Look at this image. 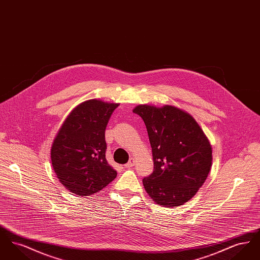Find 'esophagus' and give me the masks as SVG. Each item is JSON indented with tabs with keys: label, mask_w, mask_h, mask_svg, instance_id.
I'll return each mask as SVG.
<instances>
[{
	"label": "esophagus",
	"mask_w": 260,
	"mask_h": 260,
	"mask_svg": "<svg viewBox=\"0 0 260 260\" xmlns=\"http://www.w3.org/2000/svg\"><path fill=\"white\" fill-rule=\"evenodd\" d=\"M135 166V159H131L129 161H127L125 165H124V168H126V169H129V168H133Z\"/></svg>",
	"instance_id": "1"
}]
</instances>
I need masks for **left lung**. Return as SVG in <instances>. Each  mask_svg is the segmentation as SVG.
<instances>
[{
    "label": "left lung",
    "instance_id": "8db88e82",
    "mask_svg": "<svg viewBox=\"0 0 260 260\" xmlns=\"http://www.w3.org/2000/svg\"><path fill=\"white\" fill-rule=\"evenodd\" d=\"M146 125L154 171L142 179L150 198L167 208L193 198L205 183L212 161L208 137L196 120L173 105L139 104L134 109Z\"/></svg>",
    "mask_w": 260,
    "mask_h": 260
}]
</instances>
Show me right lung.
I'll use <instances>...</instances> for the list:
<instances>
[{
  "instance_id": "1",
  "label": "right lung",
  "mask_w": 260,
  "mask_h": 260,
  "mask_svg": "<svg viewBox=\"0 0 260 260\" xmlns=\"http://www.w3.org/2000/svg\"><path fill=\"white\" fill-rule=\"evenodd\" d=\"M118 106L99 99L82 102L67 116L52 142L54 173L78 196L98 193L117 176L105 158V128Z\"/></svg>"
}]
</instances>
